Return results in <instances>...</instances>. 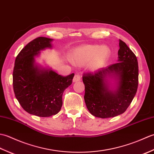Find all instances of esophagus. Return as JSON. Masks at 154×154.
<instances>
[{"label":"esophagus","mask_w":154,"mask_h":154,"mask_svg":"<svg viewBox=\"0 0 154 154\" xmlns=\"http://www.w3.org/2000/svg\"><path fill=\"white\" fill-rule=\"evenodd\" d=\"M81 80V78L80 75L75 74L74 77H73V82H78V81H80Z\"/></svg>","instance_id":"obj_1"}]
</instances>
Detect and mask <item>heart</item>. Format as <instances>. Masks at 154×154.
Wrapping results in <instances>:
<instances>
[{
    "label": "heart",
    "mask_w": 154,
    "mask_h": 154,
    "mask_svg": "<svg viewBox=\"0 0 154 154\" xmlns=\"http://www.w3.org/2000/svg\"><path fill=\"white\" fill-rule=\"evenodd\" d=\"M110 51L105 46L98 45H85L77 48L69 55L71 61L77 66L88 64L91 71H97L102 67L109 60Z\"/></svg>",
    "instance_id": "obj_1"
}]
</instances>
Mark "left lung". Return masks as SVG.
<instances>
[{
	"label": "left lung",
	"instance_id": "1",
	"mask_svg": "<svg viewBox=\"0 0 154 154\" xmlns=\"http://www.w3.org/2000/svg\"><path fill=\"white\" fill-rule=\"evenodd\" d=\"M118 63L94 73H84V99L93 116L102 119L124 113L135 97L138 85V65L136 56L125 42L119 40ZM117 81L116 90H110L109 79Z\"/></svg>",
	"mask_w": 154,
	"mask_h": 154
}]
</instances>
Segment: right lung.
Listing matches in <instances>:
<instances>
[{"mask_svg": "<svg viewBox=\"0 0 154 154\" xmlns=\"http://www.w3.org/2000/svg\"><path fill=\"white\" fill-rule=\"evenodd\" d=\"M52 39L38 37L26 45L16 57L13 89L16 99L27 112L40 117L57 114L63 104L62 95L71 85L74 73L58 75L51 69L35 64L40 51L51 48Z\"/></svg>", "mask_w": 154, "mask_h": 154, "instance_id": "add662e5", "label": "right lung"}]
</instances>
